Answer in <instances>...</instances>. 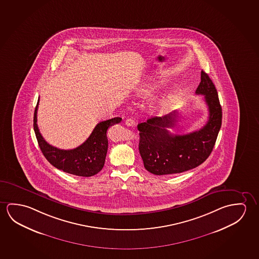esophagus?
<instances>
[{"instance_id":"1","label":"esophagus","mask_w":259,"mask_h":259,"mask_svg":"<svg viewBox=\"0 0 259 259\" xmlns=\"http://www.w3.org/2000/svg\"><path fill=\"white\" fill-rule=\"evenodd\" d=\"M125 124H126L127 126L132 127V126H134V125H135V121H134V119L128 118V119H127L126 120H125Z\"/></svg>"}]
</instances>
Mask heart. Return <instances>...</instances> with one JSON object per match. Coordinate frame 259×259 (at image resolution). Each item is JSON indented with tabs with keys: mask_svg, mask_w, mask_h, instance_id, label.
<instances>
[{
	"mask_svg": "<svg viewBox=\"0 0 259 259\" xmlns=\"http://www.w3.org/2000/svg\"><path fill=\"white\" fill-rule=\"evenodd\" d=\"M156 87H157V83L153 80H149V81L141 82L140 85L134 90V93L138 97L146 98L152 95L153 93L156 91ZM172 103V96L164 95L153 100L149 104L148 109L152 115H164L168 111Z\"/></svg>",
	"mask_w": 259,
	"mask_h": 259,
	"instance_id": "1",
	"label": "heart"
}]
</instances>
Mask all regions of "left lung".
Here are the masks:
<instances>
[{
    "instance_id": "8db88e82",
    "label": "left lung",
    "mask_w": 259,
    "mask_h": 259,
    "mask_svg": "<svg viewBox=\"0 0 259 259\" xmlns=\"http://www.w3.org/2000/svg\"><path fill=\"white\" fill-rule=\"evenodd\" d=\"M195 94L204 95L209 110V119L199 131L185 135L169 132L168 127L177 125V111L138 125L140 154L148 172L156 176L179 174L197 167L209 157L222 127V110L215 85L204 71Z\"/></svg>"
}]
</instances>
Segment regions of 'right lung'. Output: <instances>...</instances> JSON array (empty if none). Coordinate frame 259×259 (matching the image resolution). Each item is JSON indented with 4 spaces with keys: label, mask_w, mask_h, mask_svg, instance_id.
Segmentation results:
<instances>
[{
    "label": "right lung",
    "mask_w": 259,
    "mask_h": 259,
    "mask_svg": "<svg viewBox=\"0 0 259 259\" xmlns=\"http://www.w3.org/2000/svg\"><path fill=\"white\" fill-rule=\"evenodd\" d=\"M37 105L34 112L33 127L37 143L47 160L56 168L78 177H93L104 165L108 139L107 131L114 124L119 123L121 118L116 117L99 122L90 137L77 148L69 150L59 149L48 143L42 137L37 124Z\"/></svg>",
    "instance_id": "obj_1"
}]
</instances>
